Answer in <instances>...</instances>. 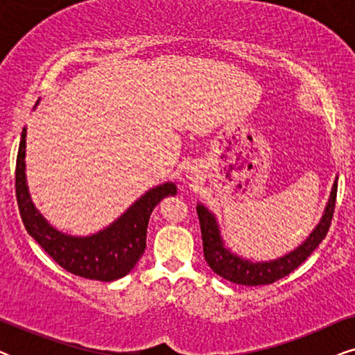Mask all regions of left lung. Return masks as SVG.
Segmentation results:
<instances>
[{"instance_id": "8db88e82", "label": "left lung", "mask_w": 355, "mask_h": 355, "mask_svg": "<svg viewBox=\"0 0 355 355\" xmlns=\"http://www.w3.org/2000/svg\"><path fill=\"white\" fill-rule=\"evenodd\" d=\"M336 192H338V179L333 184L331 196H329L328 205L324 208L322 220L315 227L302 245L289 252L288 255L281 259L270 261H250L242 259V257L232 254L225 247V242L221 239L220 227H218L216 218L208 208L198 203L197 215L200 221L202 241H203V255H205L207 263L210 268L220 275L221 278L232 281L236 284L244 286H261L271 284L284 276H288L291 271H294L299 265H302L305 260L312 255V252L317 249L328 234L329 226H331L334 205H336Z\"/></svg>"}]
</instances>
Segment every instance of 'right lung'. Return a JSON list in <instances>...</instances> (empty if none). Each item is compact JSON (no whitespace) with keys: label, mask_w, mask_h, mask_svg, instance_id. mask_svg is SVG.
<instances>
[{"label":"right lung","mask_w":355,"mask_h":355,"mask_svg":"<svg viewBox=\"0 0 355 355\" xmlns=\"http://www.w3.org/2000/svg\"><path fill=\"white\" fill-rule=\"evenodd\" d=\"M26 128L16 159V197L28 234L58 265L87 279L114 281L134 268L147 247V226L153 208L168 196H176L173 182L157 186L139 198L113 225L87 237L67 236L48 223L33 207L26 182Z\"/></svg>","instance_id":"right-lung-1"}]
</instances>
